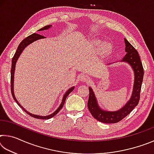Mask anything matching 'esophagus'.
<instances>
[{
  "instance_id": "obj_1",
  "label": "esophagus",
  "mask_w": 154,
  "mask_h": 154,
  "mask_svg": "<svg viewBox=\"0 0 154 154\" xmlns=\"http://www.w3.org/2000/svg\"><path fill=\"white\" fill-rule=\"evenodd\" d=\"M79 79H80V81H82V82H87L90 80V77L86 75L83 74V75H81V76L79 77Z\"/></svg>"
}]
</instances>
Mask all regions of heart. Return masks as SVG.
Masks as SVG:
<instances>
[{"instance_id": "1", "label": "heart", "mask_w": 154, "mask_h": 154, "mask_svg": "<svg viewBox=\"0 0 154 154\" xmlns=\"http://www.w3.org/2000/svg\"><path fill=\"white\" fill-rule=\"evenodd\" d=\"M111 50V45L108 43H106L102 47V51L103 53H107Z\"/></svg>"}]
</instances>
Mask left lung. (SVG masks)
<instances>
[{"instance_id": "8db88e82", "label": "left lung", "mask_w": 154, "mask_h": 154, "mask_svg": "<svg viewBox=\"0 0 154 154\" xmlns=\"http://www.w3.org/2000/svg\"><path fill=\"white\" fill-rule=\"evenodd\" d=\"M126 54L122 60V62H128L132 66L134 73V82L133 91L131 97L123 107L116 111H107L103 110L98 105L94 93L90 87V95L88 101V107L91 114L98 121L105 124L117 123L131 113L135 106L139 104L140 92L144 75V70L140 61L138 51L127 39L124 38ZM111 64V63H110Z\"/></svg>"}]
</instances>
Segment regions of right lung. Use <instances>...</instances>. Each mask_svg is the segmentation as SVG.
Masks as SVG:
<instances>
[{"instance_id": "right-lung-1", "label": "right lung", "mask_w": 154, "mask_h": 154, "mask_svg": "<svg viewBox=\"0 0 154 154\" xmlns=\"http://www.w3.org/2000/svg\"><path fill=\"white\" fill-rule=\"evenodd\" d=\"M51 26V25L45 26H44L42 28H41V29H39L38 31H42V30H48ZM45 38V36H43V35H38V34H37V33H34V34H32V35H31L27 36L26 38H25L23 40L22 42L20 43V45H18V48L17 49V51H16V52H15V54H14V57H13V58H12V64H11V90L12 96H13V98H14V99L15 100V102L17 103V105H19V106H20V107L22 108L23 110H24L25 112H26L27 114L29 115V116H30L31 117H33V118H36V119H48L53 118L54 116H56V115L60 111V109L62 107H63L64 104L65 103V100H66V99L68 95H69V94L71 93L72 91L74 90L75 87H72L71 88H69V89L66 91V93H65V94L63 96V98H62V103L60 104V105L59 107L57 109V110L54 111L53 113L49 115V116H37V115H34V114L30 113L28 111H27L24 107H23L22 105H20L19 103H18V101L17 100V99L15 98V97L14 91V80L15 68V64H16V62L18 58H19L20 56L21 55V54H22V52L23 51V50H24L26 47H27L28 45H30V43H32V42H34V41H35L36 40H38V39H41V38Z\"/></svg>"}]
</instances>
